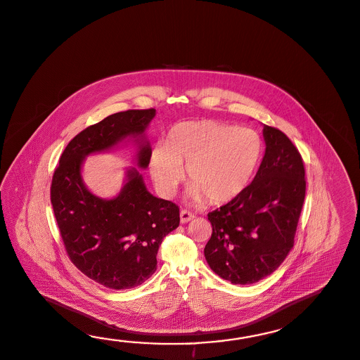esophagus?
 <instances>
[{"label": "esophagus", "mask_w": 360, "mask_h": 360, "mask_svg": "<svg viewBox=\"0 0 360 360\" xmlns=\"http://www.w3.org/2000/svg\"><path fill=\"white\" fill-rule=\"evenodd\" d=\"M179 218H181V224H187V222H190L192 221L195 216L192 214L191 212H188V210H181V213H179Z\"/></svg>", "instance_id": "1"}]
</instances>
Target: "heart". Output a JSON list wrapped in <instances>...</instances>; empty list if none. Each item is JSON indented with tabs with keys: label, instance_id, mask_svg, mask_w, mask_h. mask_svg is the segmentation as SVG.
<instances>
[{
	"label": "heart",
	"instance_id": "b5f03b06",
	"mask_svg": "<svg viewBox=\"0 0 360 360\" xmlns=\"http://www.w3.org/2000/svg\"><path fill=\"white\" fill-rule=\"evenodd\" d=\"M264 142L253 129L218 121L178 122L161 146L152 150L148 169L162 196L174 195L184 181L191 182L187 196L193 202L208 199L221 205L240 196L261 164Z\"/></svg>",
	"mask_w": 360,
	"mask_h": 360
}]
</instances>
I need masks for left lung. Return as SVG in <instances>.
Wrapping results in <instances>:
<instances>
[{
	"instance_id": "obj_1",
	"label": "left lung",
	"mask_w": 360,
	"mask_h": 360,
	"mask_svg": "<svg viewBox=\"0 0 360 360\" xmlns=\"http://www.w3.org/2000/svg\"><path fill=\"white\" fill-rule=\"evenodd\" d=\"M264 156L252 184L236 199L210 212L213 227L204 256L232 284L271 275L293 248L306 193L304 161L279 129L264 125Z\"/></svg>"
}]
</instances>
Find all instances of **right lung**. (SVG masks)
Here are the masks:
<instances>
[{
    "label": "right lung",
    "mask_w": 360,
    "mask_h": 360,
    "mask_svg": "<svg viewBox=\"0 0 360 360\" xmlns=\"http://www.w3.org/2000/svg\"><path fill=\"white\" fill-rule=\"evenodd\" d=\"M155 115L153 108L117 112L82 130L67 144L51 181V205L70 259L116 290L138 287L156 271L161 241L179 226V208L150 193L136 168L127 170L116 198H98L84 184L81 167L89 155L134 138L136 167L147 168L152 150L144 131Z\"/></svg>",
    "instance_id": "add662e5"
}]
</instances>
